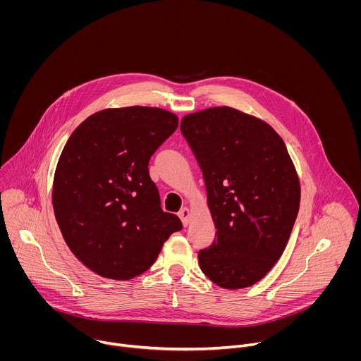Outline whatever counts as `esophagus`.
I'll list each match as a JSON object with an SVG mask.
<instances>
[{"label": "esophagus", "instance_id": "obj_1", "mask_svg": "<svg viewBox=\"0 0 361 361\" xmlns=\"http://www.w3.org/2000/svg\"><path fill=\"white\" fill-rule=\"evenodd\" d=\"M178 217L181 219V221H183L184 226H188L190 219H191V212H190V209H188V207H183V209L178 212Z\"/></svg>", "mask_w": 361, "mask_h": 361}]
</instances>
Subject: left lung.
Instances as JSON below:
<instances>
[{
    "instance_id": "obj_1",
    "label": "left lung",
    "mask_w": 361,
    "mask_h": 361,
    "mask_svg": "<svg viewBox=\"0 0 361 361\" xmlns=\"http://www.w3.org/2000/svg\"><path fill=\"white\" fill-rule=\"evenodd\" d=\"M202 171L217 228L198 252L201 271L223 288L260 281L279 262L300 207V181L283 138L263 120L214 107L181 120Z\"/></svg>"
}]
</instances>
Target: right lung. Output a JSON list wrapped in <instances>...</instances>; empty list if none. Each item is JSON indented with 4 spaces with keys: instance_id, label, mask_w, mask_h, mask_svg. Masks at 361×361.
<instances>
[{
    "instance_id": "obj_1",
    "label": "right lung",
    "mask_w": 361,
    "mask_h": 361,
    "mask_svg": "<svg viewBox=\"0 0 361 361\" xmlns=\"http://www.w3.org/2000/svg\"><path fill=\"white\" fill-rule=\"evenodd\" d=\"M177 127V116L161 109H107L82 121L64 145L53 184L56 220L73 254L98 276L142 274L183 228L163 212L148 173L151 156Z\"/></svg>"
}]
</instances>
